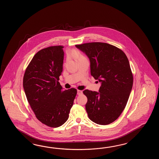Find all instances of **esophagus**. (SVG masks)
<instances>
[{"mask_svg":"<svg viewBox=\"0 0 159 159\" xmlns=\"http://www.w3.org/2000/svg\"><path fill=\"white\" fill-rule=\"evenodd\" d=\"M82 93H83L82 91H81V90H77V94H78V95H80L82 94Z\"/></svg>","mask_w":159,"mask_h":159,"instance_id":"34e87169","label":"esophagus"}]
</instances>
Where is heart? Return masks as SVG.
Masks as SVG:
<instances>
[{
  "label": "heart",
  "mask_w": 159,
  "mask_h": 159,
  "mask_svg": "<svg viewBox=\"0 0 159 159\" xmlns=\"http://www.w3.org/2000/svg\"><path fill=\"white\" fill-rule=\"evenodd\" d=\"M69 53L71 56L75 58L78 61H81L82 60L86 58L84 55L82 54L80 51H78L77 49H73L72 51H70Z\"/></svg>",
  "instance_id": "b5f03b06"
}]
</instances>
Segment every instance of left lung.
<instances>
[{
    "label": "left lung",
    "mask_w": 159,
    "mask_h": 159,
    "mask_svg": "<svg viewBox=\"0 0 159 159\" xmlns=\"http://www.w3.org/2000/svg\"><path fill=\"white\" fill-rule=\"evenodd\" d=\"M86 54L91 75L101 82L99 92L85 90L88 116L98 125L114 122L122 114L132 90L133 75L129 60L120 49L103 43L75 45Z\"/></svg>",
    "instance_id": "1"
}]
</instances>
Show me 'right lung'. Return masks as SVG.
Instances as JSON below:
<instances>
[{
  "mask_svg": "<svg viewBox=\"0 0 159 159\" xmlns=\"http://www.w3.org/2000/svg\"><path fill=\"white\" fill-rule=\"evenodd\" d=\"M62 46L39 51L28 65L23 77L27 100L36 117L51 127L64 124L69 118L77 90H64L58 82L62 72Z\"/></svg>",
  "mask_w": 159,
  "mask_h": 159,
  "instance_id": "obj_1",
  "label": "right lung"
}]
</instances>
